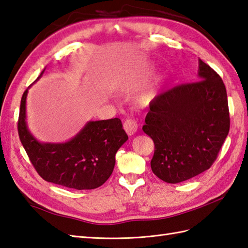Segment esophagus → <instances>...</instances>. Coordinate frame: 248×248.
Masks as SVG:
<instances>
[{"label":"esophagus","mask_w":248,"mask_h":248,"mask_svg":"<svg viewBox=\"0 0 248 248\" xmlns=\"http://www.w3.org/2000/svg\"><path fill=\"white\" fill-rule=\"evenodd\" d=\"M124 129L127 135L129 136H133L137 133V130H138V124L135 120L133 119H127L124 122Z\"/></svg>","instance_id":"1"}]
</instances>
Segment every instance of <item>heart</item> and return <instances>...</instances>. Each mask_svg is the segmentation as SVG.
I'll return each instance as SVG.
<instances>
[{"label":"heart","mask_w":248,"mask_h":248,"mask_svg":"<svg viewBox=\"0 0 248 248\" xmlns=\"http://www.w3.org/2000/svg\"><path fill=\"white\" fill-rule=\"evenodd\" d=\"M153 96H154V94L153 93H146V94H144L142 96V98H141V101H142V103H144V104H146V103H148L150 102L152 98H153Z\"/></svg>","instance_id":"b5f03b06"}]
</instances>
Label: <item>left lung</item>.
Masks as SVG:
<instances>
[{
	"mask_svg": "<svg viewBox=\"0 0 248 248\" xmlns=\"http://www.w3.org/2000/svg\"><path fill=\"white\" fill-rule=\"evenodd\" d=\"M227 92L216 71L199 59V81L174 87L150 105L143 131L155 144L153 173L178 184L216 161L229 133Z\"/></svg>",
	"mask_w": 248,
	"mask_h": 248,
	"instance_id": "left-lung-1",
	"label": "left lung"
}]
</instances>
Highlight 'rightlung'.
<instances>
[{
	"instance_id": "right-lung-1",
	"label": "right lung",
	"mask_w": 248,
	"mask_h": 248,
	"mask_svg": "<svg viewBox=\"0 0 248 248\" xmlns=\"http://www.w3.org/2000/svg\"><path fill=\"white\" fill-rule=\"evenodd\" d=\"M27 92L29 89L21 98L18 133L37 173L48 183L71 189L91 190L101 186L112 174L115 154L128 139L121 120L90 121L67 142L43 143L27 127Z\"/></svg>"
}]
</instances>
